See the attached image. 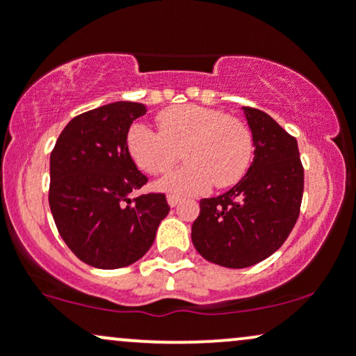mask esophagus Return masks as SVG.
Wrapping results in <instances>:
<instances>
[{
  "mask_svg": "<svg viewBox=\"0 0 356 356\" xmlns=\"http://www.w3.org/2000/svg\"><path fill=\"white\" fill-rule=\"evenodd\" d=\"M167 202H169L170 207H175L181 202V197H179V195H167Z\"/></svg>",
  "mask_w": 356,
  "mask_h": 356,
  "instance_id": "obj_1",
  "label": "esophagus"
}]
</instances>
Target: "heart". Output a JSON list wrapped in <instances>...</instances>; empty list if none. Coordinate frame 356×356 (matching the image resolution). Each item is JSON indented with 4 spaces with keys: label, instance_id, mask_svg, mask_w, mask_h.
<instances>
[{
    "label": "heart",
    "instance_id": "obj_1",
    "mask_svg": "<svg viewBox=\"0 0 356 356\" xmlns=\"http://www.w3.org/2000/svg\"><path fill=\"white\" fill-rule=\"evenodd\" d=\"M127 150L142 172L164 174L182 152L187 164L157 182L172 195H199L216 184L234 186L252 162V136L239 118L197 105H179L157 117V134L134 124L127 134Z\"/></svg>",
    "mask_w": 356,
    "mask_h": 356
}]
</instances>
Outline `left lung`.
Masks as SVG:
<instances>
[{
	"instance_id": "obj_1",
	"label": "left lung",
	"mask_w": 356,
	"mask_h": 356,
	"mask_svg": "<svg viewBox=\"0 0 356 356\" xmlns=\"http://www.w3.org/2000/svg\"><path fill=\"white\" fill-rule=\"evenodd\" d=\"M254 145L246 175L222 195L202 199L192 244L204 259L248 268L283 246L303 199L305 172L295 137L273 117L243 107Z\"/></svg>"
}]
</instances>
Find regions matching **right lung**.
<instances>
[{
  "mask_svg": "<svg viewBox=\"0 0 356 356\" xmlns=\"http://www.w3.org/2000/svg\"><path fill=\"white\" fill-rule=\"evenodd\" d=\"M145 105L115 102L72 118L50 155V209L61 239L83 263L117 269L154 244L170 207L164 194L130 199L147 177L127 150V134Z\"/></svg>",
  "mask_w": 356,
  "mask_h": 356,
  "instance_id": "1",
  "label": "right lung"
}]
</instances>
